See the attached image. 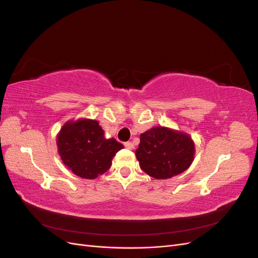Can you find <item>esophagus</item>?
<instances>
[{"mask_svg":"<svg viewBox=\"0 0 258 258\" xmlns=\"http://www.w3.org/2000/svg\"><path fill=\"white\" fill-rule=\"evenodd\" d=\"M123 145H124V147L128 148V150H134V148H135V145L132 144L131 142H124Z\"/></svg>","mask_w":258,"mask_h":258,"instance_id":"obj_1","label":"esophagus"}]
</instances>
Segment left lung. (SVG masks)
I'll use <instances>...</instances> for the list:
<instances>
[{"label": "left lung", "mask_w": 258, "mask_h": 258, "mask_svg": "<svg viewBox=\"0 0 258 258\" xmlns=\"http://www.w3.org/2000/svg\"><path fill=\"white\" fill-rule=\"evenodd\" d=\"M195 145L189 136L165 127H154L140 136L136 156L146 174L158 179L184 172L194 160Z\"/></svg>", "instance_id": "8db88e82"}]
</instances>
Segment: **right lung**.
Wrapping results in <instances>:
<instances>
[{
    "label": "right lung",
    "instance_id": "1",
    "mask_svg": "<svg viewBox=\"0 0 258 258\" xmlns=\"http://www.w3.org/2000/svg\"><path fill=\"white\" fill-rule=\"evenodd\" d=\"M64 165L83 178H96L110 169L116 153L123 148L115 139L106 140L99 122L90 119L69 121L57 140Z\"/></svg>",
    "mask_w": 258,
    "mask_h": 258
}]
</instances>
